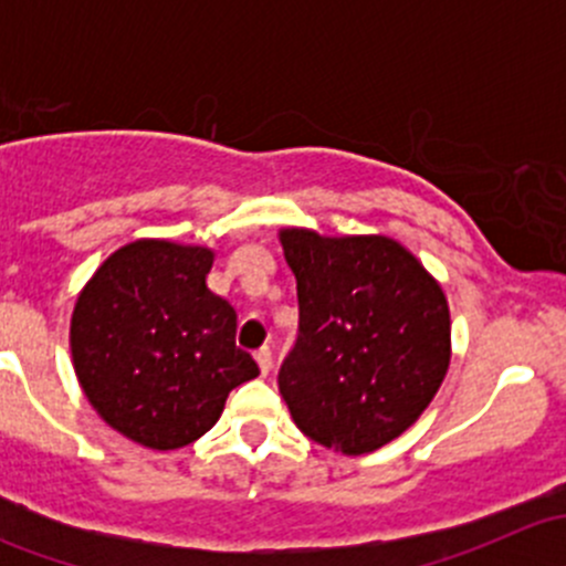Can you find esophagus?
Wrapping results in <instances>:
<instances>
[{
	"instance_id": "1",
	"label": "esophagus",
	"mask_w": 566,
	"mask_h": 566,
	"mask_svg": "<svg viewBox=\"0 0 566 566\" xmlns=\"http://www.w3.org/2000/svg\"><path fill=\"white\" fill-rule=\"evenodd\" d=\"M254 358H256V364H260V373H262V375L271 373V367H273V353H271V347H260V350L254 353Z\"/></svg>"
}]
</instances>
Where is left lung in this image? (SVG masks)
Returning <instances> with one entry per match:
<instances>
[{
	"label": "left lung",
	"instance_id": "obj_1",
	"mask_svg": "<svg viewBox=\"0 0 566 566\" xmlns=\"http://www.w3.org/2000/svg\"><path fill=\"white\" fill-rule=\"evenodd\" d=\"M298 282V342L279 373L295 427L358 458L416 424L452 361L441 282L389 235L279 230Z\"/></svg>",
	"mask_w": 566,
	"mask_h": 566
}]
</instances>
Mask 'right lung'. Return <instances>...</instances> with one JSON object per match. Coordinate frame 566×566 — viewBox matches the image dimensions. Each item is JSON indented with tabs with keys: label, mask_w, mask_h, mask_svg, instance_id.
I'll return each instance as SVG.
<instances>
[{
	"label": "right lung",
	"mask_w": 566,
	"mask_h": 566,
	"mask_svg": "<svg viewBox=\"0 0 566 566\" xmlns=\"http://www.w3.org/2000/svg\"><path fill=\"white\" fill-rule=\"evenodd\" d=\"M213 260L199 243L139 238L76 295L73 373L95 413L139 447H188L219 421L230 391L260 375L235 345V310L210 293Z\"/></svg>",
	"instance_id": "obj_1"
}]
</instances>
